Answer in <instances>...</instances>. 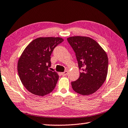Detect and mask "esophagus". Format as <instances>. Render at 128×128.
Returning <instances> with one entry per match:
<instances>
[{"label":"esophagus","mask_w":128,"mask_h":128,"mask_svg":"<svg viewBox=\"0 0 128 128\" xmlns=\"http://www.w3.org/2000/svg\"><path fill=\"white\" fill-rule=\"evenodd\" d=\"M67 74H68V71H65V72L62 73V75L63 76H66Z\"/></svg>","instance_id":"1"}]
</instances>
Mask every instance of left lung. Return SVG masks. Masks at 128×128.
<instances>
[{
    "instance_id": "obj_1",
    "label": "left lung",
    "mask_w": 128,
    "mask_h": 128,
    "mask_svg": "<svg viewBox=\"0 0 128 128\" xmlns=\"http://www.w3.org/2000/svg\"><path fill=\"white\" fill-rule=\"evenodd\" d=\"M76 54L80 77L71 82L73 90L83 95L96 92L103 85L108 73L107 54L96 41L89 37L75 36L67 38Z\"/></svg>"
}]
</instances>
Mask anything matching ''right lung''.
<instances>
[{
	"label": "right lung",
	"instance_id": "1",
	"mask_svg": "<svg viewBox=\"0 0 128 128\" xmlns=\"http://www.w3.org/2000/svg\"><path fill=\"white\" fill-rule=\"evenodd\" d=\"M64 41L59 37H40L30 42L18 60L17 70L25 88L32 94L44 96L55 88L59 75L51 71V55Z\"/></svg>",
	"mask_w": 128,
	"mask_h": 128
}]
</instances>
